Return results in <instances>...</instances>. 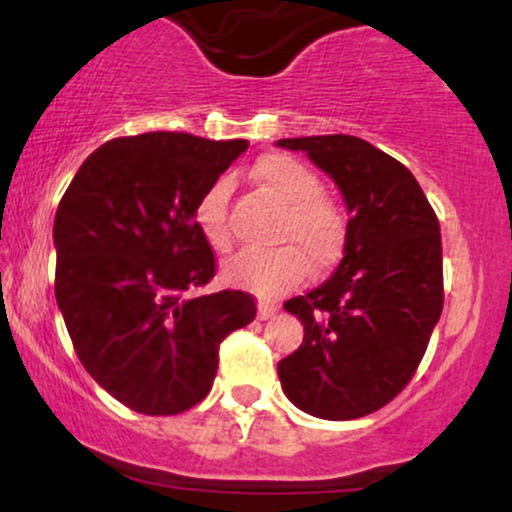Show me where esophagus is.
<instances>
[{"instance_id":"obj_1","label":"esophagus","mask_w":512,"mask_h":512,"mask_svg":"<svg viewBox=\"0 0 512 512\" xmlns=\"http://www.w3.org/2000/svg\"><path fill=\"white\" fill-rule=\"evenodd\" d=\"M276 303H269V301H260L257 303V315H260V320H269V317L276 315Z\"/></svg>"}]
</instances>
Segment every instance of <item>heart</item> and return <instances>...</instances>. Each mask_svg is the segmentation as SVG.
I'll use <instances>...</instances> for the list:
<instances>
[{"label": "heart", "mask_w": 512, "mask_h": 512, "mask_svg": "<svg viewBox=\"0 0 512 512\" xmlns=\"http://www.w3.org/2000/svg\"><path fill=\"white\" fill-rule=\"evenodd\" d=\"M252 180L284 209L276 243L269 252H240L223 264V279L262 296H281L305 281L310 267L330 272L337 267L349 240L344 211L322 192V180L298 158L267 154L252 166ZM195 223L216 252H228L233 231L228 223V182L216 180L199 197Z\"/></svg>", "instance_id": "obj_1"}]
</instances>
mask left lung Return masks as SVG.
I'll return each instance as SVG.
<instances>
[{"mask_svg":"<svg viewBox=\"0 0 512 512\" xmlns=\"http://www.w3.org/2000/svg\"><path fill=\"white\" fill-rule=\"evenodd\" d=\"M332 175L351 211L337 272L284 303L303 344L279 361L298 409L330 421L373 414L414 378L443 310L436 211L407 166L349 134L279 139Z\"/></svg>","mask_w":512,"mask_h":512,"instance_id":"8db88e82","label":"left lung"}]
</instances>
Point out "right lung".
Returning a JSON list of instances; mask_svg holds the SVG:
<instances>
[{
	"label": "right lung",
	"instance_id": "obj_1",
	"mask_svg": "<svg viewBox=\"0 0 512 512\" xmlns=\"http://www.w3.org/2000/svg\"><path fill=\"white\" fill-rule=\"evenodd\" d=\"M248 149L187 132L98 146L55 214V296L74 351L117 402L173 416L209 395L219 346L257 315L255 296L219 291L195 223L199 197Z\"/></svg>",
	"mask_w": 512,
	"mask_h": 512
}]
</instances>
